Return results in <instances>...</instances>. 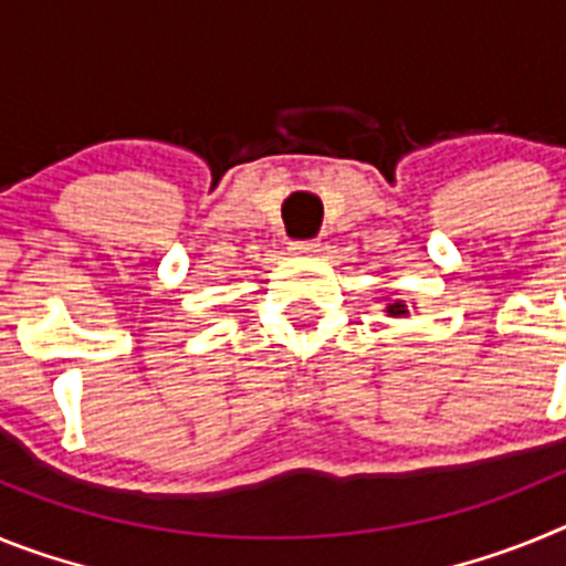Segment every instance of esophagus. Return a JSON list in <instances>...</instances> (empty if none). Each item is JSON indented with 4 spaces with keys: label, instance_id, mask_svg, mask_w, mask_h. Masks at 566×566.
<instances>
[{
    "label": "esophagus",
    "instance_id": "1",
    "mask_svg": "<svg viewBox=\"0 0 566 566\" xmlns=\"http://www.w3.org/2000/svg\"><path fill=\"white\" fill-rule=\"evenodd\" d=\"M292 254H314L319 252V243L317 240H297V243H292Z\"/></svg>",
    "mask_w": 566,
    "mask_h": 566
}]
</instances>
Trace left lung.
Returning <instances> with one entry per match:
<instances>
[{
	"label": "left lung",
	"instance_id": "1",
	"mask_svg": "<svg viewBox=\"0 0 566 566\" xmlns=\"http://www.w3.org/2000/svg\"><path fill=\"white\" fill-rule=\"evenodd\" d=\"M385 314L388 317H408V306H405L402 300H394V303H385Z\"/></svg>",
	"mask_w": 566,
	"mask_h": 566
}]
</instances>
